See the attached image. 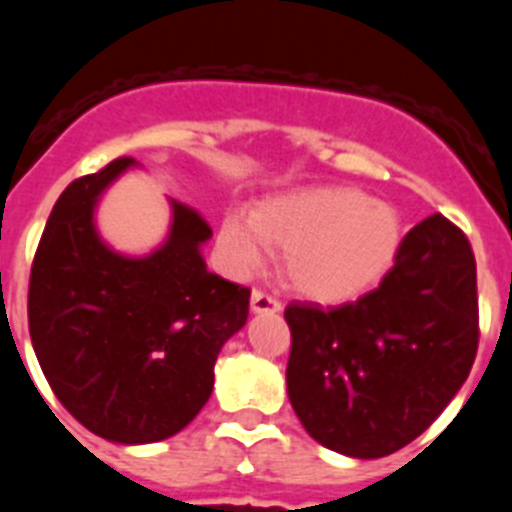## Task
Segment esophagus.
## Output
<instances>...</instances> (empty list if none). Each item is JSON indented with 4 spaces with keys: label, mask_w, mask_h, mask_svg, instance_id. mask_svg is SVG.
Returning a JSON list of instances; mask_svg holds the SVG:
<instances>
[{
    "label": "esophagus",
    "mask_w": 512,
    "mask_h": 512,
    "mask_svg": "<svg viewBox=\"0 0 512 512\" xmlns=\"http://www.w3.org/2000/svg\"><path fill=\"white\" fill-rule=\"evenodd\" d=\"M251 310L253 312H279L282 302L277 297H271L264 289H253L251 292Z\"/></svg>",
    "instance_id": "esophagus-1"
}]
</instances>
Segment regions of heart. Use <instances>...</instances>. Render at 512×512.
I'll use <instances>...</instances> for the list:
<instances>
[{"instance_id": "1", "label": "heart", "mask_w": 512, "mask_h": 512, "mask_svg": "<svg viewBox=\"0 0 512 512\" xmlns=\"http://www.w3.org/2000/svg\"><path fill=\"white\" fill-rule=\"evenodd\" d=\"M264 243L284 251V277L295 292L343 302L392 264L400 220L359 189L323 187L282 194L261 202L251 220L228 215L220 225V246L235 269H251Z\"/></svg>"}]
</instances>
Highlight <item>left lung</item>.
I'll list each match as a JSON object with an SVG mask.
<instances>
[{
  "mask_svg": "<svg viewBox=\"0 0 512 512\" xmlns=\"http://www.w3.org/2000/svg\"><path fill=\"white\" fill-rule=\"evenodd\" d=\"M287 392L318 443L354 459L395 454L443 413L477 356V264L436 212L415 225L382 284L356 302H289Z\"/></svg>",
  "mask_w": 512,
  "mask_h": 512,
  "instance_id": "obj_1",
  "label": "left lung"
}]
</instances>
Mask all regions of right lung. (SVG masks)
<instances>
[{
    "instance_id": "right-lung-1",
    "label": "right lung",
    "mask_w": 512,
    "mask_h": 512,
    "mask_svg": "<svg viewBox=\"0 0 512 512\" xmlns=\"http://www.w3.org/2000/svg\"><path fill=\"white\" fill-rule=\"evenodd\" d=\"M133 164L115 158L63 189L30 269L27 323L63 408L107 441L153 443L205 408L251 289L207 271L200 246L212 230L182 202H171L164 246L143 259L104 246L94 207Z\"/></svg>"
}]
</instances>
